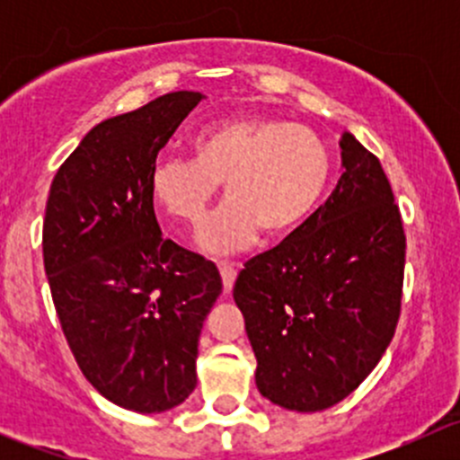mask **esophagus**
I'll return each instance as SVG.
<instances>
[{
  "mask_svg": "<svg viewBox=\"0 0 460 460\" xmlns=\"http://www.w3.org/2000/svg\"><path fill=\"white\" fill-rule=\"evenodd\" d=\"M220 276H222V285H225V291H231V287H234L235 282V276H238V264L220 262Z\"/></svg>",
  "mask_w": 460,
  "mask_h": 460,
  "instance_id": "1",
  "label": "esophagus"
}]
</instances>
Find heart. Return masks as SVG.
Wrapping results in <instances>:
<instances>
[{"mask_svg":"<svg viewBox=\"0 0 460 460\" xmlns=\"http://www.w3.org/2000/svg\"><path fill=\"white\" fill-rule=\"evenodd\" d=\"M193 160H162L151 171V200L171 220L198 229L225 187L226 202L200 231L204 252H243L258 238L294 231L327 187L332 160L324 142L303 124L234 118L191 140Z\"/></svg>","mask_w":460,"mask_h":460,"instance_id":"obj_1","label":"heart"}]
</instances>
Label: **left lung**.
I'll return each instance as SVG.
<instances>
[{"instance_id":"8db88e82","label":"left lung","mask_w":460,"mask_h":460,"mask_svg":"<svg viewBox=\"0 0 460 460\" xmlns=\"http://www.w3.org/2000/svg\"><path fill=\"white\" fill-rule=\"evenodd\" d=\"M342 175L327 202L240 271L234 300L264 398L320 411L383 358L401 316L405 231L378 157L341 137Z\"/></svg>"}]
</instances>
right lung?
<instances>
[{"label": "right lung", "instance_id": "obj_1", "mask_svg": "<svg viewBox=\"0 0 460 460\" xmlns=\"http://www.w3.org/2000/svg\"><path fill=\"white\" fill-rule=\"evenodd\" d=\"M175 91L86 133L50 184L44 269L88 383L124 410L160 414L196 389L202 323L222 294L211 260L162 238L151 171L200 104Z\"/></svg>", "mask_w": 460, "mask_h": 460}]
</instances>
